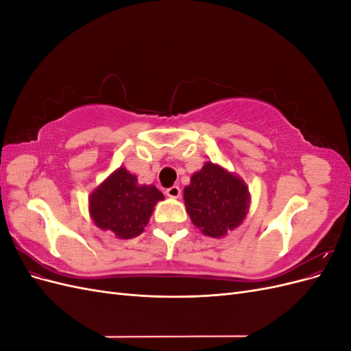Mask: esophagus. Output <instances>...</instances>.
<instances>
[{
	"label": "esophagus",
	"instance_id": "esophagus-1",
	"mask_svg": "<svg viewBox=\"0 0 351 351\" xmlns=\"http://www.w3.org/2000/svg\"><path fill=\"white\" fill-rule=\"evenodd\" d=\"M165 195L168 196V197H178L180 195H182V190H180V187L178 186H171V187H168L167 190H165Z\"/></svg>",
	"mask_w": 351,
	"mask_h": 351
}]
</instances>
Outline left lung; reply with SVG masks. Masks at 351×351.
I'll return each instance as SVG.
<instances>
[{
  "label": "left lung",
  "instance_id": "left-lung-1",
  "mask_svg": "<svg viewBox=\"0 0 351 351\" xmlns=\"http://www.w3.org/2000/svg\"><path fill=\"white\" fill-rule=\"evenodd\" d=\"M186 210L209 237H224L241 224L249 209V190L239 177L206 162L184 189Z\"/></svg>",
  "mask_w": 351,
  "mask_h": 351
}]
</instances>
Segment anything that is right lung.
<instances>
[{"mask_svg":"<svg viewBox=\"0 0 351 351\" xmlns=\"http://www.w3.org/2000/svg\"><path fill=\"white\" fill-rule=\"evenodd\" d=\"M162 199L155 186H141L136 176L119 168L90 195V217L119 239H132L143 231L156 202Z\"/></svg>","mask_w":351,"mask_h":351,"instance_id":"1","label":"right lung"}]
</instances>
